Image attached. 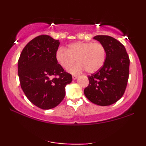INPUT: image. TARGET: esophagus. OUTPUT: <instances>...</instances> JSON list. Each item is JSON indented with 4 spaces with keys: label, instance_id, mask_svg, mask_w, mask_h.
I'll use <instances>...</instances> for the list:
<instances>
[{
    "label": "esophagus",
    "instance_id": "esophagus-1",
    "mask_svg": "<svg viewBox=\"0 0 146 146\" xmlns=\"http://www.w3.org/2000/svg\"><path fill=\"white\" fill-rule=\"evenodd\" d=\"M72 77H73V80H76V79L78 78V75H73V76Z\"/></svg>",
    "mask_w": 146,
    "mask_h": 146
}]
</instances>
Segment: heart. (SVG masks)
Wrapping results in <instances>:
<instances>
[{
  "label": "heart",
  "mask_w": 146,
  "mask_h": 146,
  "mask_svg": "<svg viewBox=\"0 0 146 146\" xmlns=\"http://www.w3.org/2000/svg\"><path fill=\"white\" fill-rule=\"evenodd\" d=\"M78 62L68 69L73 74L86 70L94 73L103 66L106 60V50L101 43L91 42H77L72 43L64 49L60 48L56 53L57 63L63 68H67L75 62Z\"/></svg>",
  "instance_id": "1"
}]
</instances>
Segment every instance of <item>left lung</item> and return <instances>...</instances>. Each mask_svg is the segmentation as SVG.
Instances as JSON below:
<instances>
[{
	"label": "left lung",
	"instance_id": "left-lung-1",
	"mask_svg": "<svg viewBox=\"0 0 146 146\" xmlns=\"http://www.w3.org/2000/svg\"><path fill=\"white\" fill-rule=\"evenodd\" d=\"M106 50L103 66L88 76L89 84L84 90L85 96L95 104L109 106L123 96L129 77L130 60L123 44L113 37L96 36Z\"/></svg>",
	"mask_w": 146,
	"mask_h": 146
}]
</instances>
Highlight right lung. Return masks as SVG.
I'll list each match as a JSON object with an SVG mask.
<instances>
[{
  "mask_svg": "<svg viewBox=\"0 0 146 146\" xmlns=\"http://www.w3.org/2000/svg\"><path fill=\"white\" fill-rule=\"evenodd\" d=\"M60 42L46 35L33 38L22 51L18 73L23 92L33 104L43 110L53 108L64 98L71 74L57 63Z\"/></svg>",
  "mask_w": 146,
  "mask_h": 146,
  "instance_id": "obj_1",
  "label": "right lung"
}]
</instances>
